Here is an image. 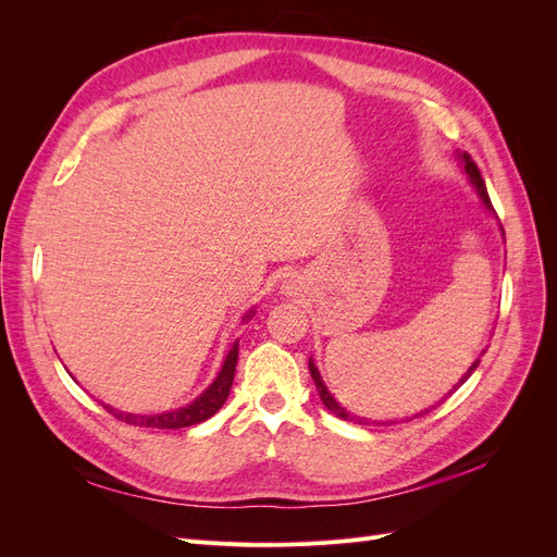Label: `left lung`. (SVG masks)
I'll return each mask as SVG.
<instances>
[{"label": "left lung", "mask_w": 557, "mask_h": 557, "mask_svg": "<svg viewBox=\"0 0 557 557\" xmlns=\"http://www.w3.org/2000/svg\"><path fill=\"white\" fill-rule=\"evenodd\" d=\"M462 160H465V172L469 174V178H471V183L476 185V193L481 195V199H483V205H485V209H491L493 211V205H491V197H487V190H485V183H483V178H481V174H479V166L471 162V158L469 156H462ZM479 362L481 360H476L474 364H471L469 369H467V374H465V379L460 381V385L474 374V369L479 367ZM309 372H311V379H313V383H315V387H318V395H320V399H323V404L325 407L332 411V413H336L339 418H344V420H356V416H350V413H346V409H342L339 404H336V399L327 393V387H325V383H323V379H320V374H318V369H315V364L309 360ZM428 413V411H425Z\"/></svg>", "instance_id": "left-lung-1"}]
</instances>
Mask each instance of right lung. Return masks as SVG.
<instances>
[{
	"instance_id": "right-lung-1",
	"label": "right lung",
	"mask_w": 557,
	"mask_h": 557,
	"mask_svg": "<svg viewBox=\"0 0 557 557\" xmlns=\"http://www.w3.org/2000/svg\"><path fill=\"white\" fill-rule=\"evenodd\" d=\"M237 358H239V344H234L232 350L227 352L225 364L221 369V374L209 385V391L197 397L193 404L170 413H158V416H134V413H121L111 407H107L109 413H113L117 420H123L127 425H139V428H158V430H178V428H190L201 423V420L211 418L218 409L223 407L230 387L234 381V372H237Z\"/></svg>"
}]
</instances>
